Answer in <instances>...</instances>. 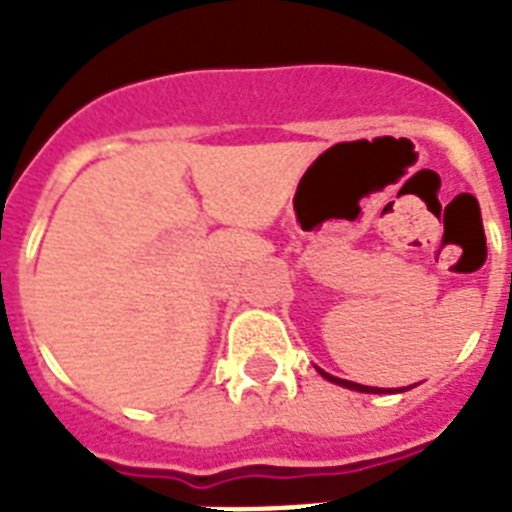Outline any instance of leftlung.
<instances>
[{"instance_id": "8db88e82", "label": "left lung", "mask_w": 512, "mask_h": 512, "mask_svg": "<svg viewBox=\"0 0 512 512\" xmlns=\"http://www.w3.org/2000/svg\"><path fill=\"white\" fill-rule=\"evenodd\" d=\"M316 369H319V366H316ZM319 374H321V377H324V380L340 385V388L358 390V393H404V390L414 388V385H409V388H398V390H393V388H388V390H385V388H369V385H358V382H350V380H340V377H332V374L324 372V369H319Z\"/></svg>"}]
</instances>
